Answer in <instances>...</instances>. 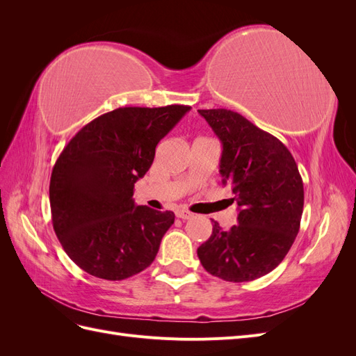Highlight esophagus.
<instances>
[{"instance_id": "34e87169", "label": "esophagus", "mask_w": 356, "mask_h": 356, "mask_svg": "<svg viewBox=\"0 0 356 356\" xmlns=\"http://www.w3.org/2000/svg\"><path fill=\"white\" fill-rule=\"evenodd\" d=\"M177 217L181 220H190L193 217V213L186 209H179V211H177Z\"/></svg>"}]
</instances>
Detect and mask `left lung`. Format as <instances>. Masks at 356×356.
Segmentation results:
<instances>
[{
  "label": "left lung",
  "instance_id": "obj_1",
  "mask_svg": "<svg viewBox=\"0 0 356 356\" xmlns=\"http://www.w3.org/2000/svg\"><path fill=\"white\" fill-rule=\"evenodd\" d=\"M199 114L221 141V182L239 211L238 224L227 232L212 221L211 238L197 248L199 260L224 281H254L270 273L296 241L303 179L288 148L243 115L224 108Z\"/></svg>",
  "mask_w": 356,
  "mask_h": 356
}]
</instances>
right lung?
<instances>
[{"label":"right lung","instance_id":"1","mask_svg":"<svg viewBox=\"0 0 356 356\" xmlns=\"http://www.w3.org/2000/svg\"><path fill=\"white\" fill-rule=\"evenodd\" d=\"M188 111L187 105L117 108L86 124L63 148L50 178L51 221L84 272L122 281L154 261L175 213L138 207L134 187L152 166L160 139Z\"/></svg>","mask_w":356,"mask_h":356}]
</instances>
